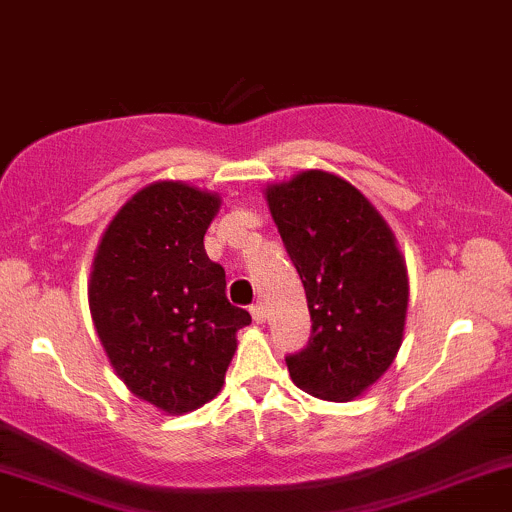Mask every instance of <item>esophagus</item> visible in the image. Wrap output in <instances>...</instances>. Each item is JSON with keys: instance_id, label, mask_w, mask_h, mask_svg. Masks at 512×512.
Instances as JSON below:
<instances>
[{"instance_id": "34e87169", "label": "esophagus", "mask_w": 512, "mask_h": 512, "mask_svg": "<svg viewBox=\"0 0 512 512\" xmlns=\"http://www.w3.org/2000/svg\"><path fill=\"white\" fill-rule=\"evenodd\" d=\"M250 313H252V318H255V323H265L267 320V313H265V308H262V303L250 306Z\"/></svg>"}]
</instances>
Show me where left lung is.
Here are the masks:
<instances>
[{
    "label": "left lung",
    "instance_id": "obj_1",
    "mask_svg": "<svg viewBox=\"0 0 512 512\" xmlns=\"http://www.w3.org/2000/svg\"><path fill=\"white\" fill-rule=\"evenodd\" d=\"M265 194L313 320L308 345L286 357L291 381L325 401H352L403 342L408 272L396 235L338 174L306 170Z\"/></svg>",
    "mask_w": 512,
    "mask_h": 512
}]
</instances>
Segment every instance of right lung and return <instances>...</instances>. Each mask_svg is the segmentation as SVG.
Segmentation results:
<instances>
[{
    "label": "right lung",
    "instance_id": "1",
    "mask_svg": "<svg viewBox=\"0 0 512 512\" xmlns=\"http://www.w3.org/2000/svg\"><path fill=\"white\" fill-rule=\"evenodd\" d=\"M221 196L184 182L133 194L101 235L89 274V311L123 384L165 413L218 396L250 313L230 306L226 272L204 235Z\"/></svg>",
    "mask_w": 512,
    "mask_h": 512
}]
</instances>
